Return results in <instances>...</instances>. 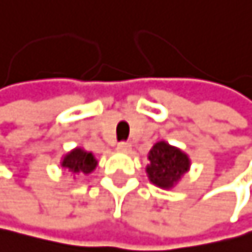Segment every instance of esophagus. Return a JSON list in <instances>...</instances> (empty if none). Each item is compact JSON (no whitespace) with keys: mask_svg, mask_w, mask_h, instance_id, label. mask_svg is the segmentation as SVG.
I'll return each mask as SVG.
<instances>
[{"mask_svg":"<svg viewBox=\"0 0 252 252\" xmlns=\"http://www.w3.org/2000/svg\"><path fill=\"white\" fill-rule=\"evenodd\" d=\"M117 149L121 152H130L131 151V144L128 141H122V143L117 144Z\"/></svg>","mask_w":252,"mask_h":252,"instance_id":"1","label":"esophagus"}]
</instances>
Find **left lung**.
<instances>
[{"label": "left lung", "instance_id": "left-lung-1", "mask_svg": "<svg viewBox=\"0 0 252 252\" xmlns=\"http://www.w3.org/2000/svg\"><path fill=\"white\" fill-rule=\"evenodd\" d=\"M148 158L149 165L146 166V173L149 181L162 189H173L190 168L188 154L165 141L152 146Z\"/></svg>", "mask_w": 252, "mask_h": 252}]
</instances>
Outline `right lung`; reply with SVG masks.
Returning a JSON list of instances; mask_svg holds the SVG:
<instances>
[{
  "label": "right lung",
  "instance_id": "right-lung-1",
  "mask_svg": "<svg viewBox=\"0 0 252 252\" xmlns=\"http://www.w3.org/2000/svg\"><path fill=\"white\" fill-rule=\"evenodd\" d=\"M96 165H98V162H96L95 156L92 154V152L84 151L82 148H76L73 151H69L62 160L63 168L74 173V175H79V173H82V175H89V173H92L96 168Z\"/></svg>",
  "mask_w": 252,
  "mask_h": 252
}]
</instances>
